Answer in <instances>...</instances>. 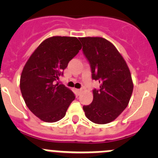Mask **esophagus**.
Segmentation results:
<instances>
[{
    "label": "esophagus",
    "instance_id": "esophagus-1",
    "mask_svg": "<svg viewBox=\"0 0 158 158\" xmlns=\"http://www.w3.org/2000/svg\"><path fill=\"white\" fill-rule=\"evenodd\" d=\"M82 92V89H77V93H78V94H80Z\"/></svg>",
    "mask_w": 158,
    "mask_h": 158
}]
</instances>
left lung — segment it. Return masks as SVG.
<instances>
[{
	"instance_id": "1",
	"label": "left lung",
	"mask_w": 158,
	"mask_h": 158,
	"mask_svg": "<svg viewBox=\"0 0 158 158\" xmlns=\"http://www.w3.org/2000/svg\"><path fill=\"white\" fill-rule=\"evenodd\" d=\"M90 64L92 78L99 81L93 89V100L83 106L85 116L97 124L114 121L129 104L133 92L131 72L123 56L111 42L101 37L79 39Z\"/></svg>"
}]
</instances>
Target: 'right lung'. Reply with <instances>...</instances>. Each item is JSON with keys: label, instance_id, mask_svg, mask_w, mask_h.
<instances>
[{"label": "right lung", "instance_id": "right-lung-1", "mask_svg": "<svg viewBox=\"0 0 158 158\" xmlns=\"http://www.w3.org/2000/svg\"><path fill=\"white\" fill-rule=\"evenodd\" d=\"M81 49L76 37L53 36L42 42L25 64L20 91L29 110L41 120L62 119L75 99L70 89L56 81Z\"/></svg>", "mask_w": 158, "mask_h": 158}]
</instances>
